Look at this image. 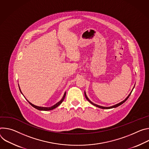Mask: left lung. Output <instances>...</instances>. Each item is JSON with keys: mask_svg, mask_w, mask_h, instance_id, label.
<instances>
[{"mask_svg": "<svg viewBox=\"0 0 149 149\" xmlns=\"http://www.w3.org/2000/svg\"><path fill=\"white\" fill-rule=\"evenodd\" d=\"M134 89V88H133ZM131 92L130 93V95L127 97V98L125 99V100H124L123 101H122V102H121L120 103H119V104H116V105H113V106H112V107H101V106H100V105H96V104H93V102H92L89 99H88V97H87V96H86V93H85V97H86V100L90 102V103H91L92 105H93L94 106H95V107H98V108H102V109H111V108H116V107H118V106H120V105H121V104H123V103H124L127 100H128V98L129 97V96H130V95H131Z\"/></svg>", "mask_w": 149, "mask_h": 149, "instance_id": "8db88e82", "label": "left lung"}]
</instances>
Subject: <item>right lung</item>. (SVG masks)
<instances>
[{"mask_svg": "<svg viewBox=\"0 0 149 149\" xmlns=\"http://www.w3.org/2000/svg\"><path fill=\"white\" fill-rule=\"evenodd\" d=\"M19 90H20V91H21V89H19ZM22 93V92H21ZM65 94H66V92H65L64 93V96H63V98L61 99V100L60 101H59L58 102H57L56 104H55L54 105H53V106H52V107H49V108H47V107H37V106H36V105H33V104H32L31 103H30L28 100H27V101L29 103V104L32 106V107H33L34 108H36L37 109H38V110H40V111H49V110H52V109H54V108H57L58 105H60L61 103H62V102L64 101V98H65Z\"/></svg>", "mask_w": 149, "mask_h": 149, "instance_id": "right-lung-1", "label": "right lung"}]
</instances>
